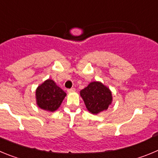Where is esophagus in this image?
I'll return each instance as SVG.
<instances>
[{
	"instance_id": "34e87169",
	"label": "esophagus",
	"mask_w": 158,
	"mask_h": 158,
	"mask_svg": "<svg viewBox=\"0 0 158 158\" xmlns=\"http://www.w3.org/2000/svg\"><path fill=\"white\" fill-rule=\"evenodd\" d=\"M76 91V89L75 88H71V89H68V93H73V92Z\"/></svg>"
}]
</instances>
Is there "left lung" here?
<instances>
[{"instance_id":"obj_1","label":"left lung","mask_w":158,"mask_h":158,"mask_svg":"<svg viewBox=\"0 0 158 158\" xmlns=\"http://www.w3.org/2000/svg\"><path fill=\"white\" fill-rule=\"evenodd\" d=\"M80 96L84 101L89 113L98 114L107 110L113 101L110 89L101 82H91L80 91Z\"/></svg>"}]
</instances>
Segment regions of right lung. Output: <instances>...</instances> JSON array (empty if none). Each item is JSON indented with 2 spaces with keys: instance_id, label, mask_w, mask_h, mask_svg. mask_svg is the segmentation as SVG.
<instances>
[{
  "instance_id": "1",
  "label": "right lung",
  "mask_w": 158,
  "mask_h": 158,
  "mask_svg": "<svg viewBox=\"0 0 158 158\" xmlns=\"http://www.w3.org/2000/svg\"><path fill=\"white\" fill-rule=\"evenodd\" d=\"M36 102L39 108L54 112L60 106L66 93L52 79H47L36 89Z\"/></svg>"
}]
</instances>
